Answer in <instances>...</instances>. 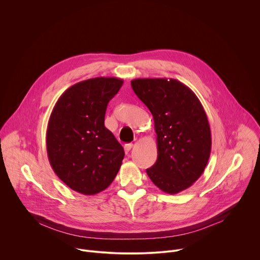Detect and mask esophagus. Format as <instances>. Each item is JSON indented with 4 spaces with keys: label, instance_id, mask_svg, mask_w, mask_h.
I'll return each instance as SVG.
<instances>
[{
    "label": "esophagus",
    "instance_id": "34e87169",
    "mask_svg": "<svg viewBox=\"0 0 260 260\" xmlns=\"http://www.w3.org/2000/svg\"><path fill=\"white\" fill-rule=\"evenodd\" d=\"M132 148H133V144H126L124 146V151H125L126 154H128V152H129V150L132 149Z\"/></svg>",
    "mask_w": 260,
    "mask_h": 260
}]
</instances>
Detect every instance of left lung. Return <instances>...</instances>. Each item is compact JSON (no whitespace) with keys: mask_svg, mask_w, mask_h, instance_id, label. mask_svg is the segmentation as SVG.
<instances>
[{"mask_svg":"<svg viewBox=\"0 0 260 260\" xmlns=\"http://www.w3.org/2000/svg\"><path fill=\"white\" fill-rule=\"evenodd\" d=\"M154 120L157 160L147 175L164 192L175 194L201 177L211 153V129L196 93L176 79L143 78L131 82Z\"/></svg>","mask_w":260,"mask_h":260,"instance_id":"8db88e82","label":"left lung"}]
</instances>
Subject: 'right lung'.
<instances>
[{"label":"right lung","instance_id":"right-lung-1","mask_svg":"<svg viewBox=\"0 0 260 260\" xmlns=\"http://www.w3.org/2000/svg\"><path fill=\"white\" fill-rule=\"evenodd\" d=\"M122 79L98 77L69 87L57 100L47 126L46 148L57 177L79 193L93 196L116 177L124 150L105 127L108 103Z\"/></svg>","mask_w":260,"mask_h":260}]
</instances>
